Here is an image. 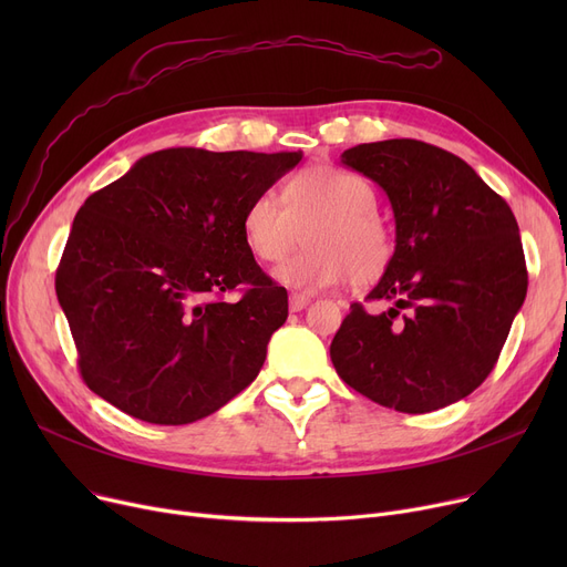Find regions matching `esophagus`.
<instances>
[{
	"label": "esophagus",
	"mask_w": 567,
	"mask_h": 567,
	"mask_svg": "<svg viewBox=\"0 0 567 567\" xmlns=\"http://www.w3.org/2000/svg\"><path fill=\"white\" fill-rule=\"evenodd\" d=\"M310 296H306V293H291L289 296V310L291 312H301L303 308H308L310 306Z\"/></svg>",
	"instance_id": "34e87169"
}]
</instances>
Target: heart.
I'll return each mask as SVG.
<instances>
[{"label":"heart","instance_id":"1","mask_svg":"<svg viewBox=\"0 0 567 567\" xmlns=\"http://www.w3.org/2000/svg\"><path fill=\"white\" fill-rule=\"evenodd\" d=\"M308 248L276 268V278L293 289L317 291L351 280L365 287L379 280L395 255V236L379 214L377 193L361 174L315 165L296 172L282 199L255 195L241 218L248 250L261 261H280L299 244Z\"/></svg>","mask_w":567,"mask_h":567}]
</instances>
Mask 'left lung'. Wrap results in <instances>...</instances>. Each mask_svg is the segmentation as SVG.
Here are the masks:
<instances>
[{
    "label": "left lung",
    "mask_w": 567,
    "mask_h": 567,
    "mask_svg": "<svg viewBox=\"0 0 567 567\" xmlns=\"http://www.w3.org/2000/svg\"><path fill=\"white\" fill-rule=\"evenodd\" d=\"M342 163L389 195L395 255L331 342L340 379L402 413L449 406L489 377L519 312L526 259L508 202L455 154L421 140L351 146Z\"/></svg>",
    "instance_id": "obj_1"
}]
</instances>
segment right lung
Listing matches in <instances>:
<instances>
[{"label": "right lung", "mask_w": 567, "mask_h": 567, "mask_svg": "<svg viewBox=\"0 0 567 567\" xmlns=\"http://www.w3.org/2000/svg\"><path fill=\"white\" fill-rule=\"evenodd\" d=\"M301 158L163 148L84 199L54 289L89 389L154 425L195 423L248 389L287 289L255 261L241 218ZM236 286L243 299L225 302Z\"/></svg>", "instance_id": "add662e5"}]
</instances>
